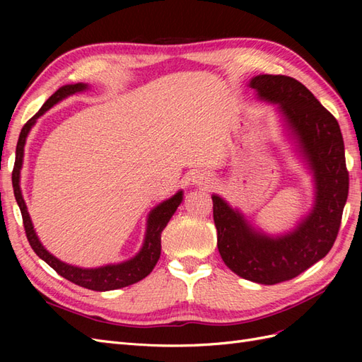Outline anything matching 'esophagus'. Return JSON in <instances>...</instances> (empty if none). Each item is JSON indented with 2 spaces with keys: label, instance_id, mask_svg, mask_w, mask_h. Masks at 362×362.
I'll return each instance as SVG.
<instances>
[{
  "label": "esophagus",
  "instance_id": "34e87169",
  "mask_svg": "<svg viewBox=\"0 0 362 362\" xmlns=\"http://www.w3.org/2000/svg\"><path fill=\"white\" fill-rule=\"evenodd\" d=\"M194 178H196V180H194L196 182H201V181L204 180V177H194ZM205 180H206V178H205ZM206 181H208V180H206Z\"/></svg>",
  "mask_w": 362,
  "mask_h": 362
}]
</instances>
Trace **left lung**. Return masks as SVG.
Instances as JSON below:
<instances>
[{
    "instance_id": "obj_1",
    "label": "left lung",
    "mask_w": 362,
    "mask_h": 362,
    "mask_svg": "<svg viewBox=\"0 0 362 362\" xmlns=\"http://www.w3.org/2000/svg\"><path fill=\"white\" fill-rule=\"evenodd\" d=\"M259 100L278 104L314 173L315 202L294 231L270 237L255 231L243 214L213 194L217 247L225 264L247 281L273 286L293 279L334 246L349 193L344 141L337 119L298 80L257 75L250 80Z\"/></svg>"
}]
</instances>
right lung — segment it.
Listing matches in <instances>:
<instances>
[{"label": "right lung", "instance_id": "obj_1", "mask_svg": "<svg viewBox=\"0 0 362 362\" xmlns=\"http://www.w3.org/2000/svg\"><path fill=\"white\" fill-rule=\"evenodd\" d=\"M86 89H87V84H83V83L68 84V86L60 87L56 93H52L48 98L47 103L42 105L40 110L23 127L19 139H18L16 160H15V168H13V173H12V182H13L15 198L19 205L21 214H23V222H24L28 243L33 247V250L36 252V255L45 261L48 266H51L54 270H56L60 276L76 284V286L89 288V290H95V291H108V290L128 287V286H131V284H136V282L141 281L149 275L152 269L156 267L157 261L160 258V254H161V233H163V229L166 228L173 213L177 211L178 205L181 204L182 192H178L177 194H173L170 199L161 202L149 213L144 246H141L140 252L134 258L120 262V264H108V266H103L98 269L75 267V266L66 264V262L57 259L56 257L51 255L45 247L42 246V243L39 242V238L35 233V228H33L30 214L27 211V205L24 202L23 193H21V187H19V173H21V168H23L25 140H27V136L30 133L31 127L36 124L39 116H42L47 110H49L52 105H56L59 101L64 100L66 96L83 92Z\"/></svg>", "mask_w": 362, "mask_h": 362}]
</instances>
